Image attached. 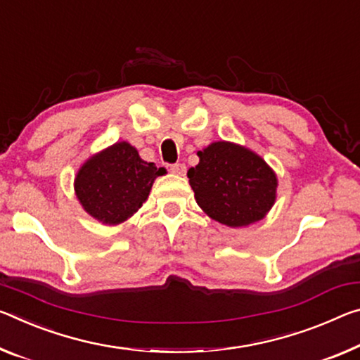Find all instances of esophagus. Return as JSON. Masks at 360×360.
I'll use <instances>...</instances> for the list:
<instances>
[{
  "mask_svg": "<svg viewBox=\"0 0 360 360\" xmlns=\"http://www.w3.org/2000/svg\"><path fill=\"white\" fill-rule=\"evenodd\" d=\"M169 171H171V173H173V174L184 176L187 168H186L184 163H173V165H171V167H169Z\"/></svg>",
  "mask_w": 360,
  "mask_h": 360,
  "instance_id": "1",
  "label": "esophagus"
}]
</instances>
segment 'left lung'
Segmentation results:
<instances>
[{"label": "left lung", "instance_id": "left-lung-1", "mask_svg": "<svg viewBox=\"0 0 360 360\" xmlns=\"http://www.w3.org/2000/svg\"><path fill=\"white\" fill-rule=\"evenodd\" d=\"M200 162L187 171L195 200L211 219L243 227L269 213L277 176L259 155L233 142H213L197 152Z\"/></svg>", "mask_w": 360, "mask_h": 360}]
</instances>
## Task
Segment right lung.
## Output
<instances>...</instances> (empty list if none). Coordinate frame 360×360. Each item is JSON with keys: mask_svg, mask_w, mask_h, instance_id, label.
Masks as SVG:
<instances>
[{"mask_svg": "<svg viewBox=\"0 0 360 360\" xmlns=\"http://www.w3.org/2000/svg\"><path fill=\"white\" fill-rule=\"evenodd\" d=\"M165 168L147 163L127 141L96 153L78 169L75 193L88 214L115 226L131 218L149 197Z\"/></svg>", "mask_w": 360, "mask_h": 360, "instance_id": "1", "label": "right lung"}]
</instances>
